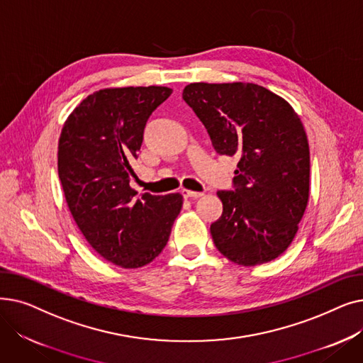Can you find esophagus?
I'll use <instances>...</instances> for the list:
<instances>
[{"label":"esophagus","instance_id":"1","mask_svg":"<svg viewBox=\"0 0 363 363\" xmlns=\"http://www.w3.org/2000/svg\"><path fill=\"white\" fill-rule=\"evenodd\" d=\"M181 194L185 197V199H200L203 197L204 194L203 193H196V191H191V189H181Z\"/></svg>","mask_w":363,"mask_h":363}]
</instances>
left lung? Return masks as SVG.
Masks as SVG:
<instances>
[{
	"instance_id": "8db88e82",
	"label": "left lung",
	"mask_w": 363,
	"mask_h": 363,
	"mask_svg": "<svg viewBox=\"0 0 363 363\" xmlns=\"http://www.w3.org/2000/svg\"><path fill=\"white\" fill-rule=\"evenodd\" d=\"M182 99L220 156H238L235 191H218L216 249L242 266L268 263L294 240L309 201V143L294 108L256 84H189Z\"/></svg>"
}]
</instances>
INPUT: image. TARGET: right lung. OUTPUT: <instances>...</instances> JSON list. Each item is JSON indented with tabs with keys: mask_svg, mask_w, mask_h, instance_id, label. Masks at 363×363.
<instances>
[{
	"mask_svg": "<svg viewBox=\"0 0 363 363\" xmlns=\"http://www.w3.org/2000/svg\"><path fill=\"white\" fill-rule=\"evenodd\" d=\"M170 94L155 85L95 91L60 133L57 164L69 211L92 249L125 269L162 253L182 208L178 193L137 197L129 185L147 119Z\"/></svg>",
	"mask_w": 363,
	"mask_h": 363,
	"instance_id": "1",
	"label": "right lung"
}]
</instances>
